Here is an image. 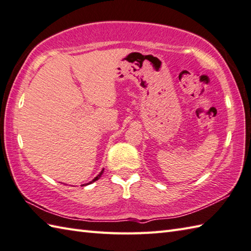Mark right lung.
I'll return each mask as SVG.
<instances>
[{"label": "right lung", "instance_id": "add662e5", "mask_svg": "<svg viewBox=\"0 0 251 251\" xmlns=\"http://www.w3.org/2000/svg\"><path fill=\"white\" fill-rule=\"evenodd\" d=\"M103 172H104V169H103V170H101V171L100 172V175H99V176H96L93 178V180H92L90 183H86L85 185H89V184H91V183H93V182H95V181L99 180V178L101 176V175H103ZM83 185H84V184H83Z\"/></svg>", "mask_w": 251, "mask_h": 251}]
</instances>
